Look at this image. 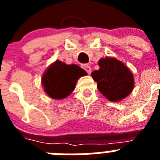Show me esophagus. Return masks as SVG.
I'll list each match as a JSON object with an SVG mask.
<instances>
[{"instance_id":"esophagus-1","label":"esophagus","mask_w":160,"mask_h":160,"mask_svg":"<svg viewBox=\"0 0 160 160\" xmlns=\"http://www.w3.org/2000/svg\"><path fill=\"white\" fill-rule=\"evenodd\" d=\"M82 68L87 72L88 74H90V73H91V68H90V66H88V65H83Z\"/></svg>"}]
</instances>
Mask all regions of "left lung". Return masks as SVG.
I'll list each match as a JSON object with an SVG mask.
<instances>
[{
  "instance_id": "left-lung-1",
  "label": "left lung",
  "mask_w": 160,
  "mask_h": 160,
  "mask_svg": "<svg viewBox=\"0 0 160 160\" xmlns=\"http://www.w3.org/2000/svg\"><path fill=\"white\" fill-rule=\"evenodd\" d=\"M99 70L91 73L98 90L109 101L118 102L128 97L134 88L133 74L122 62L114 58L98 61Z\"/></svg>"
}]
</instances>
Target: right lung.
Listing matches in <instances>:
<instances>
[{
	"mask_svg": "<svg viewBox=\"0 0 160 160\" xmlns=\"http://www.w3.org/2000/svg\"><path fill=\"white\" fill-rule=\"evenodd\" d=\"M87 72L77 65H66L57 60L48 68L42 77L45 92L54 99H62L74 90L78 79Z\"/></svg>",
	"mask_w": 160,
	"mask_h": 160,
	"instance_id": "obj_1",
	"label": "right lung"
}]
</instances>
